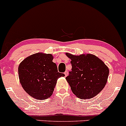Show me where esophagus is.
<instances>
[{
	"label": "esophagus",
	"instance_id": "1",
	"mask_svg": "<svg viewBox=\"0 0 126 126\" xmlns=\"http://www.w3.org/2000/svg\"><path fill=\"white\" fill-rule=\"evenodd\" d=\"M64 75H65V77H67V75H68V71L66 70V71L64 72Z\"/></svg>",
	"mask_w": 126,
	"mask_h": 126
}]
</instances>
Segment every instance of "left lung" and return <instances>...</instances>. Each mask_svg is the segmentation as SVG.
<instances>
[{
    "label": "left lung",
    "mask_w": 126,
    "mask_h": 126,
    "mask_svg": "<svg viewBox=\"0 0 126 126\" xmlns=\"http://www.w3.org/2000/svg\"><path fill=\"white\" fill-rule=\"evenodd\" d=\"M66 54L71 59L72 70L66 79L73 93L81 99H90L96 96L107 82L108 67L94 55Z\"/></svg>",
    "instance_id": "1"
}]
</instances>
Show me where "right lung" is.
<instances>
[{"label":"right lung","instance_id":"1","mask_svg":"<svg viewBox=\"0 0 126 126\" xmlns=\"http://www.w3.org/2000/svg\"><path fill=\"white\" fill-rule=\"evenodd\" d=\"M51 54L36 53L25 59L18 67L22 87L30 96L44 100L52 95L57 80L64 74L58 72Z\"/></svg>","mask_w":126,"mask_h":126}]
</instances>
